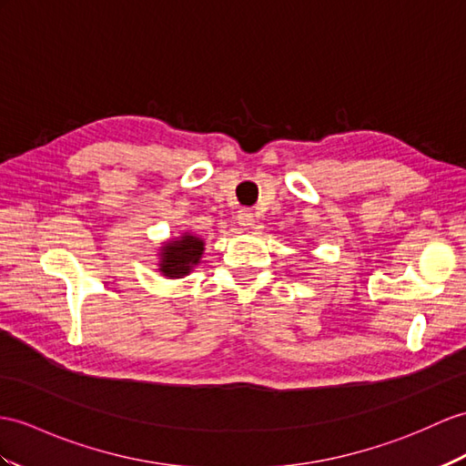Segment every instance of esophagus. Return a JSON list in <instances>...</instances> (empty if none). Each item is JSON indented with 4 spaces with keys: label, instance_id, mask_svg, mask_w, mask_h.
<instances>
[{
    "label": "esophagus",
    "instance_id": "34e87169",
    "mask_svg": "<svg viewBox=\"0 0 466 466\" xmlns=\"http://www.w3.org/2000/svg\"><path fill=\"white\" fill-rule=\"evenodd\" d=\"M237 223H239L241 227L253 225V213L248 211V209H241L239 213H237Z\"/></svg>",
    "mask_w": 466,
    "mask_h": 466
}]
</instances>
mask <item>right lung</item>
<instances>
[{"label": "right lung", "instance_id": "obj_1", "mask_svg": "<svg viewBox=\"0 0 466 466\" xmlns=\"http://www.w3.org/2000/svg\"><path fill=\"white\" fill-rule=\"evenodd\" d=\"M203 251V241L194 235H184L179 241H172L164 245L160 270L166 277H184L191 270V267L199 263Z\"/></svg>", "mask_w": 466, "mask_h": 466}]
</instances>
